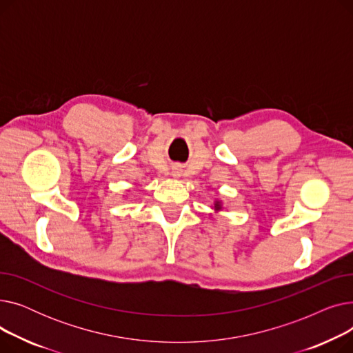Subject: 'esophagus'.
Wrapping results in <instances>:
<instances>
[{
  "mask_svg": "<svg viewBox=\"0 0 353 353\" xmlns=\"http://www.w3.org/2000/svg\"><path fill=\"white\" fill-rule=\"evenodd\" d=\"M174 174H176V173H174Z\"/></svg>",
  "mask_w": 353,
  "mask_h": 353,
  "instance_id": "1",
  "label": "esophagus"
}]
</instances>
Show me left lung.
I'll use <instances>...</instances> for the list:
<instances>
[{
  "instance_id": "obj_1",
  "label": "left lung",
  "mask_w": 353,
  "mask_h": 353,
  "mask_svg": "<svg viewBox=\"0 0 353 353\" xmlns=\"http://www.w3.org/2000/svg\"><path fill=\"white\" fill-rule=\"evenodd\" d=\"M220 209H221L220 201H216V203H214V210H220Z\"/></svg>"
}]
</instances>
